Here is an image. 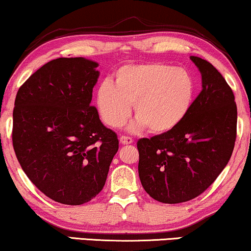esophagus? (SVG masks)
Wrapping results in <instances>:
<instances>
[{"label": "esophagus", "mask_w": 251, "mask_h": 251, "mask_svg": "<svg viewBox=\"0 0 251 251\" xmlns=\"http://www.w3.org/2000/svg\"><path fill=\"white\" fill-rule=\"evenodd\" d=\"M119 141H121V143L124 144V146H127V144L133 143V140L130 139L129 136H125V135H122L121 137H119Z\"/></svg>", "instance_id": "34e87169"}]
</instances>
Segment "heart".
Wrapping results in <instances>:
<instances>
[{"instance_id": "obj_1", "label": "heart", "mask_w": 251, "mask_h": 251, "mask_svg": "<svg viewBox=\"0 0 251 251\" xmlns=\"http://www.w3.org/2000/svg\"><path fill=\"white\" fill-rule=\"evenodd\" d=\"M196 82L188 70L161 62L127 65L117 70L115 85L103 82L97 91L101 118L110 127H121L134 102L136 121L130 128L147 126L152 133L174 129L191 110Z\"/></svg>"}]
</instances>
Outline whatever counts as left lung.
Masks as SVG:
<instances>
[{"mask_svg":"<svg viewBox=\"0 0 251 251\" xmlns=\"http://www.w3.org/2000/svg\"><path fill=\"white\" fill-rule=\"evenodd\" d=\"M202 90L184 121L167 133L137 141L143 189L164 203L185 202L206 191L227 165L236 139L234 94L221 73L190 56Z\"/></svg>","mask_w":251,"mask_h":251,"instance_id":"8db88e82","label":"left lung"}]
</instances>
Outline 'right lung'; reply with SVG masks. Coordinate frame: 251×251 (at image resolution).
Returning a JSON list of instances; mask_svg holds the SVG:
<instances>
[{
	"mask_svg": "<svg viewBox=\"0 0 251 251\" xmlns=\"http://www.w3.org/2000/svg\"><path fill=\"white\" fill-rule=\"evenodd\" d=\"M85 58H59L36 70L17 93L12 143L33 184L56 202H89L103 189L117 134L91 105L100 73Z\"/></svg>",
	"mask_w": 251,
	"mask_h": 251,
	"instance_id": "obj_1",
	"label": "right lung"
}]
</instances>
